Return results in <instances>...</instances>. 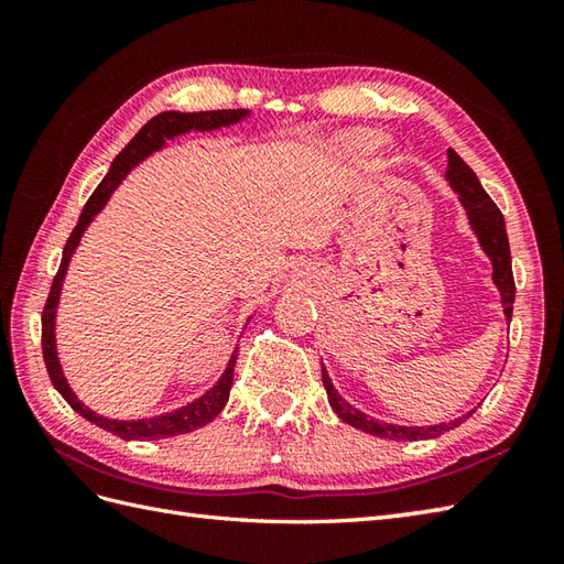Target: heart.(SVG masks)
<instances>
[{
	"label": "heart",
	"instance_id": "obj_1",
	"mask_svg": "<svg viewBox=\"0 0 564 564\" xmlns=\"http://www.w3.org/2000/svg\"><path fill=\"white\" fill-rule=\"evenodd\" d=\"M361 142H364V145H370V138H368V135H364V138H361Z\"/></svg>",
	"mask_w": 564,
	"mask_h": 564
}]
</instances>
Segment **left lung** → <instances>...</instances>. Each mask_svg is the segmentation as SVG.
I'll return each mask as SVG.
<instances>
[{
	"label": "left lung",
	"mask_w": 564,
	"mask_h": 564,
	"mask_svg": "<svg viewBox=\"0 0 564 564\" xmlns=\"http://www.w3.org/2000/svg\"><path fill=\"white\" fill-rule=\"evenodd\" d=\"M446 178L451 186L455 188V194L460 196V203L467 210V218H470L473 230L480 239V245L485 249V254L492 259L495 267V285L501 293V305H505V315L511 319L513 313V295H517V285H513V271H511V249H509V237H507V225H505V215L497 208V203L487 196V191L482 188L480 178L475 176V172L463 162V158L455 150H448V172ZM322 382H325L327 398L332 410L339 414L341 422L351 424L356 429L366 431L370 436L378 438H390V441H419V438H436L446 431L460 426L467 416L473 412H467L458 419H453L448 424H436V426H398V424H386L378 422V419H370L364 412H358L356 406L346 402L341 394L334 390L332 380L327 376L325 366H322Z\"/></svg>",
	"instance_id": "8db88e82"
}]
</instances>
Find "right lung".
Segmentation results:
<instances>
[{
    "label": "right lung",
    "instance_id": "1",
    "mask_svg": "<svg viewBox=\"0 0 564 564\" xmlns=\"http://www.w3.org/2000/svg\"><path fill=\"white\" fill-rule=\"evenodd\" d=\"M249 111L245 109H223V111H198V113H178V111H164L160 116L150 118V121L138 130V135L128 142V145L121 150V154L113 160L109 174L104 176V182L97 186V191L89 196L87 206H84L79 220L72 230L67 245L63 249V261H59V269L53 279L51 285V295H47L45 307H43V317H41V341H43V361L47 368V376H51L55 390L63 394L65 402L72 406V410L79 412L87 422H94L97 426L111 431V434L121 436V438H142V441H154V438H164V436H178V434H188L198 426H206L213 422L215 416L223 412V406L227 404V398H230V388H232V378H235V361H237V349L227 364L223 378L218 380V386H213L203 398L196 402H191L182 410H174L170 414H160L152 419H138V422H118V419H106L99 416L97 412H91L87 404H82L72 388L67 386V380L63 376V368H59L57 361V351H55V307L59 301V289H63V279L67 271V263L72 259V251L77 249L79 239L87 230V225L91 223L94 215H97L109 196L116 191V186L123 182L126 174L133 170L138 162H142L152 154L154 150H160L164 145L166 138L188 133V130H215L223 126H232L237 121H242Z\"/></svg>",
    "mask_w": 564,
    "mask_h": 564
}]
</instances>
